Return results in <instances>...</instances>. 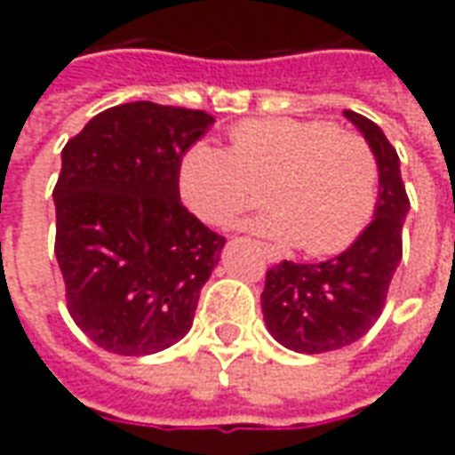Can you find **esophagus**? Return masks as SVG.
<instances>
[{"mask_svg":"<svg viewBox=\"0 0 455 455\" xmlns=\"http://www.w3.org/2000/svg\"><path fill=\"white\" fill-rule=\"evenodd\" d=\"M260 251H263V256H266L267 263H277L280 256H277V251L273 246H267V243H260Z\"/></svg>","mask_w":455,"mask_h":455,"instance_id":"obj_1","label":"esophagus"}]
</instances>
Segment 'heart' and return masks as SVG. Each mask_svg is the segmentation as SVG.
<instances>
[{
  "mask_svg": "<svg viewBox=\"0 0 455 455\" xmlns=\"http://www.w3.org/2000/svg\"><path fill=\"white\" fill-rule=\"evenodd\" d=\"M228 140L231 148L195 143L180 165V195L212 227L260 204L266 189L273 209L246 227L324 258L353 246L375 217L380 165L358 131L275 116L241 121Z\"/></svg>",
  "mask_w": 455,
  "mask_h": 455,
  "instance_id": "obj_1",
  "label": "heart"
}]
</instances>
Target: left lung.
Segmentation results:
<instances>
[{
  "label": "left lung",
  "mask_w": 455,
  "mask_h": 455,
  "mask_svg": "<svg viewBox=\"0 0 455 455\" xmlns=\"http://www.w3.org/2000/svg\"><path fill=\"white\" fill-rule=\"evenodd\" d=\"M378 156V209L361 238L324 263L283 260L266 273L260 295L270 334L297 353H329L355 343L382 315L390 283L402 260V224L410 197L400 158L378 124L346 109Z\"/></svg>",
  "instance_id": "8db88e82"
}]
</instances>
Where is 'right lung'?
I'll return each instance as SVG.
<instances>
[{
    "label": "right lung",
    "mask_w": 455,
    "mask_h": 455,
    "mask_svg": "<svg viewBox=\"0 0 455 455\" xmlns=\"http://www.w3.org/2000/svg\"><path fill=\"white\" fill-rule=\"evenodd\" d=\"M212 121L202 109L129 102L65 143L55 258L68 312L104 351L158 353L192 326L227 238L180 202V163Z\"/></svg>",
    "instance_id": "obj_1"
}]
</instances>
